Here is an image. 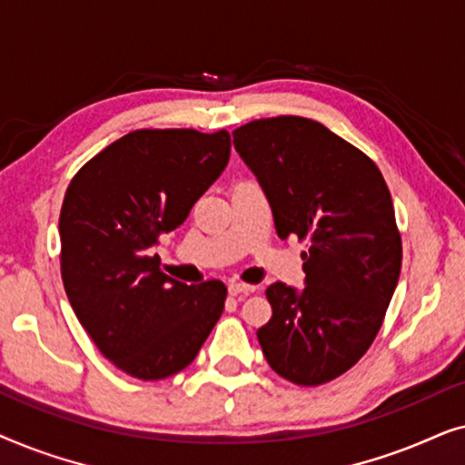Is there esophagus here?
<instances>
[{
    "label": "esophagus",
    "mask_w": 465,
    "mask_h": 465,
    "mask_svg": "<svg viewBox=\"0 0 465 465\" xmlns=\"http://www.w3.org/2000/svg\"><path fill=\"white\" fill-rule=\"evenodd\" d=\"M253 290L256 288H253V285H247V283H237V282L228 283V294L231 296H247V294H252Z\"/></svg>",
    "instance_id": "34e87169"
}]
</instances>
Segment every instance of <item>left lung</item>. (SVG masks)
<instances>
[{
    "label": "left lung",
    "instance_id": "1",
    "mask_svg": "<svg viewBox=\"0 0 465 465\" xmlns=\"http://www.w3.org/2000/svg\"><path fill=\"white\" fill-rule=\"evenodd\" d=\"M232 137L279 239L309 243L304 288H266L272 317L258 330L260 347L279 377L328 383L372 345L398 285L402 241L391 194L364 152L315 120H253Z\"/></svg>",
    "mask_w": 465,
    "mask_h": 465
}]
</instances>
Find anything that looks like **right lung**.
<instances>
[{"label": "right lung", "mask_w": 465, "mask_h": 465, "mask_svg": "<svg viewBox=\"0 0 465 465\" xmlns=\"http://www.w3.org/2000/svg\"><path fill=\"white\" fill-rule=\"evenodd\" d=\"M231 158L226 131L142 129L88 161L63 199L61 275L99 351L142 381L167 379L199 353L226 285H186L158 269L154 245L188 218Z\"/></svg>", "instance_id": "1"}]
</instances>
